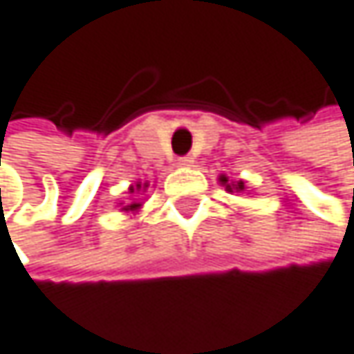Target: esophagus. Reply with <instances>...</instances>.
Listing matches in <instances>:
<instances>
[{
  "mask_svg": "<svg viewBox=\"0 0 354 354\" xmlns=\"http://www.w3.org/2000/svg\"><path fill=\"white\" fill-rule=\"evenodd\" d=\"M193 161H195V159H193L191 155H185V157H180V159H178V165H185V167H189V165H193Z\"/></svg>",
  "mask_w": 354,
  "mask_h": 354,
  "instance_id": "34e87169",
  "label": "esophagus"
}]
</instances>
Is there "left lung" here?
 Listing matches in <instances>:
<instances>
[{
	"instance_id": "8db88e82",
	"label": "left lung",
	"mask_w": 354,
	"mask_h": 354,
	"mask_svg": "<svg viewBox=\"0 0 354 354\" xmlns=\"http://www.w3.org/2000/svg\"><path fill=\"white\" fill-rule=\"evenodd\" d=\"M221 183L227 187V191H231V189H236V191H244V183L240 180L238 185H227V178H225V176H221Z\"/></svg>"
}]
</instances>
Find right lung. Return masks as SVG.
Segmentation results:
<instances>
[{
    "label": "right lung",
    "instance_id": "right-lung-1",
    "mask_svg": "<svg viewBox=\"0 0 354 354\" xmlns=\"http://www.w3.org/2000/svg\"><path fill=\"white\" fill-rule=\"evenodd\" d=\"M144 187H146V185H144ZM140 189H142V185H136V187H131V193H133V191H140ZM138 208H140V203H129V206H127L125 210H138Z\"/></svg>",
    "mask_w": 354,
    "mask_h": 354
}]
</instances>
